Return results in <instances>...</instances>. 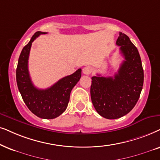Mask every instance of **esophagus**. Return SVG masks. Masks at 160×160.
Masks as SVG:
<instances>
[{"instance_id":"34e87169","label":"esophagus","mask_w":160,"mask_h":160,"mask_svg":"<svg viewBox=\"0 0 160 160\" xmlns=\"http://www.w3.org/2000/svg\"><path fill=\"white\" fill-rule=\"evenodd\" d=\"M91 72H92V68L91 67H86L83 68V69H82V72H83V74H90L91 73Z\"/></svg>"}]
</instances>
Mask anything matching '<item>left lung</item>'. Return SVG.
<instances>
[{
	"label": "left lung",
	"instance_id": "left-lung-1",
	"mask_svg": "<svg viewBox=\"0 0 160 160\" xmlns=\"http://www.w3.org/2000/svg\"><path fill=\"white\" fill-rule=\"evenodd\" d=\"M116 44L125 60L112 77L91 78V97L100 116L116 119L129 113L139 99L143 86V69L136 47L126 34L119 33Z\"/></svg>",
	"mask_w": 160,
	"mask_h": 160
}]
</instances>
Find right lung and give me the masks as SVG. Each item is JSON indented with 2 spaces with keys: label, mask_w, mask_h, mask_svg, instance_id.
I'll return each mask as SVG.
<instances>
[{
  "label": "right lung",
  "mask_w": 160,
  "mask_h": 160,
  "mask_svg": "<svg viewBox=\"0 0 160 160\" xmlns=\"http://www.w3.org/2000/svg\"><path fill=\"white\" fill-rule=\"evenodd\" d=\"M46 32L37 31L23 48L19 57L16 70L17 84L23 101L34 115L44 119H52L67 109L70 93L81 78V69L71 75L61 78L47 89H39L33 86L28 72V57L32 42Z\"/></svg>",
  "instance_id": "add662e5"
}]
</instances>
